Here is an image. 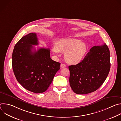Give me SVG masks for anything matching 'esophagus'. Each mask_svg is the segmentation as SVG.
Wrapping results in <instances>:
<instances>
[{"label":"esophagus","instance_id":"esophagus-1","mask_svg":"<svg viewBox=\"0 0 121 121\" xmlns=\"http://www.w3.org/2000/svg\"><path fill=\"white\" fill-rule=\"evenodd\" d=\"M66 67V65L64 64H62L61 65V68H64V67Z\"/></svg>","mask_w":121,"mask_h":121}]
</instances>
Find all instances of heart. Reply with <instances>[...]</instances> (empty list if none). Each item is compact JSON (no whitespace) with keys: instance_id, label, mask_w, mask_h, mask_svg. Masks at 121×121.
<instances>
[{"instance_id":"heart-1","label":"heart","mask_w":121,"mask_h":121,"mask_svg":"<svg viewBox=\"0 0 121 121\" xmlns=\"http://www.w3.org/2000/svg\"><path fill=\"white\" fill-rule=\"evenodd\" d=\"M53 51L57 56L59 52H65V56L67 62L72 64L80 62L87 52V45L80 40L64 39L58 41Z\"/></svg>"}]
</instances>
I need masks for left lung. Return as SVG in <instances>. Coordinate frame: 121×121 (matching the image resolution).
Returning a JSON list of instances; mask_svg holds the SVG:
<instances>
[{
	"mask_svg": "<svg viewBox=\"0 0 121 121\" xmlns=\"http://www.w3.org/2000/svg\"><path fill=\"white\" fill-rule=\"evenodd\" d=\"M110 67V54L107 45L104 44L92 47L81 62L68 66L72 90L78 94L96 91L106 79Z\"/></svg>",
	"mask_w": 121,
	"mask_h": 121,
	"instance_id": "left-lung-1",
	"label": "left lung"
}]
</instances>
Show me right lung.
I'll list each match as a JSON object with an SVG mask.
<instances>
[{
    "mask_svg": "<svg viewBox=\"0 0 121 121\" xmlns=\"http://www.w3.org/2000/svg\"><path fill=\"white\" fill-rule=\"evenodd\" d=\"M38 44L36 33H30L16 44L12 53V68L17 81L35 93L47 90L60 66L51 58L49 48L33 51L32 45Z\"/></svg>",
    "mask_w": 121,
    "mask_h": 121,
    "instance_id": "1",
    "label": "right lung"
}]
</instances>
